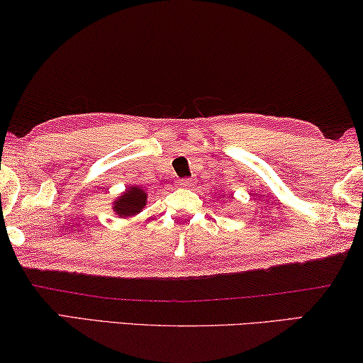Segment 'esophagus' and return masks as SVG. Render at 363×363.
<instances>
[{"label":"esophagus","mask_w":363,"mask_h":363,"mask_svg":"<svg viewBox=\"0 0 363 363\" xmlns=\"http://www.w3.org/2000/svg\"><path fill=\"white\" fill-rule=\"evenodd\" d=\"M191 184H192V181L189 179V177H184V179H179V182H177V186L182 187V189H187V187H191Z\"/></svg>","instance_id":"34e87169"}]
</instances>
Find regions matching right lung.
<instances>
[{"instance_id":"obj_1","label":"right lung","mask_w":363,"mask_h":363,"mask_svg":"<svg viewBox=\"0 0 363 363\" xmlns=\"http://www.w3.org/2000/svg\"><path fill=\"white\" fill-rule=\"evenodd\" d=\"M147 202V194L140 187H130L118 200H114V211L119 216H134Z\"/></svg>"}]
</instances>
